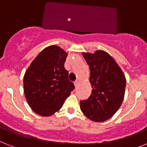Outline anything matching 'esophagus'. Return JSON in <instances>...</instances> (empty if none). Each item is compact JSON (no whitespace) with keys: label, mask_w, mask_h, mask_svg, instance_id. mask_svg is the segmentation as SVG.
Listing matches in <instances>:
<instances>
[{"label":"esophagus","mask_w":147,"mask_h":147,"mask_svg":"<svg viewBox=\"0 0 147 147\" xmlns=\"http://www.w3.org/2000/svg\"><path fill=\"white\" fill-rule=\"evenodd\" d=\"M79 83H80V81H79V80H76V81H75V82H74V84H75V86H77L78 85V84H79Z\"/></svg>","instance_id":"34e87169"}]
</instances>
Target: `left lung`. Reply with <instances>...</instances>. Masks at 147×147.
Returning a JSON list of instances; mask_svg holds the SVG:
<instances>
[{"label":"left lung","mask_w":147,"mask_h":147,"mask_svg":"<svg viewBox=\"0 0 147 147\" xmlns=\"http://www.w3.org/2000/svg\"><path fill=\"white\" fill-rule=\"evenodd\" d=\"M90 69L92 93L81 100L84 115L95 122H103L114 115L124 98L126 78L112 56L103 50L83 52Z\"/></svg>","instance_id":"8db88e82"}]
</instances>
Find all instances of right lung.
<instances>
[{
	"instance_id": "add662e5",
	"label": "right lung",
	"mask_w": 147,
	"mask_h": 147,
	"mask_svg": "<svg viewBox=\"0 0 147 147\" xmlns=\"http://www.w3.org/2000/svg\"><path fill=\"white\" fill-rule=\"evenodd\" d=\"M67 53L56 45L49 46L38 54L24 77L26 101L36 114L50 116L61 109L75 89L64 68Z\"/></svg>"
}]
</instances>
